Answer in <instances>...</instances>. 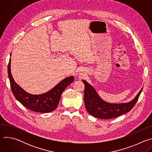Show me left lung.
Wrapping results in <instances>:
<instances>
[{
	"label": "left lung",
	"mask_w": 152,
	"mask_h": 152,
	"mask_svg": "<svg viewBox=\"0 0 152 152\" xmlns=\"http://www.w3.org/2000/svg\"><path fill=\"white\" fill-rule=\"evenodd\" d=\"M85 85L84 102L88 113L92 116L101 119H110L120 116L131 111L137 103L143 87L135 98L129 102L111 103L103 100L93 86L86 80Z\"/></svg>",
	"instance_id": "8db88e82"
}]
</instances>
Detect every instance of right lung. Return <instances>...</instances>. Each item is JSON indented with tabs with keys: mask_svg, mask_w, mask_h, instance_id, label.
Segmentation results:
<instances>
[{
	"mask_svg": "<svg viewBox=\"0 0 152 152\" xmlns=\"http://www.w3.org/2000/svg\"><path fill=\"white\" fill-rule=\"evenodd\" d=\"M8 74L11 88L15 98L28 109L40 113H50L56 109L62 92L74 81L75 78L73 76H69L46 93L41 94H32L24 90L15 82L11 72V58L8 66Z\"/></svg>",
	"mask_w": 152,
	"mask_h": 152,
	"instance_id": "right-lung-1",
	"label": "right lung"
}]
</instances>
